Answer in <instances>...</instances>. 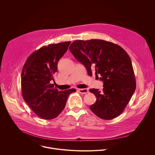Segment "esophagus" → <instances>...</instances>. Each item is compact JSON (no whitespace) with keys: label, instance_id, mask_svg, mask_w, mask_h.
<instances>
[{"label":"esophagus","instance_id":"34e87169","mask_svg":"<svg viewBox=\"0 0 155 155\" xmlns=\"http://www.w3.org/2000/svg\"><path fill=\"white\" fill-rule=\"evenodd\" d=\"M78 91H79V93L80 94H86V93H87L88 92H89L88 90L86 89V88H84V89H78Z\"/></svg>","mask_w":155,"mask_h":155}]
</instances>
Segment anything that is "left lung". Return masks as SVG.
Masks as SVG:
<instances>
[{"instance_id": "obj_1", "label": "left lung", "mask_w": 155, "mask_h": 155, "mask_svg": "<svg viewBox=\"0 0 155 155\" xmlns=\"http://www.w3.org/2000/svg\"><path fill=\"white\" fill-rule=\"evenodd\" d=\"M69 50L77 61L82 63L87 74L104 82L103 89H90L97 99L90 107L103 120L119 116L133 95L136 82L131 60L120 46L99 39L75 40Z\"/></svg>"}]
</instances>
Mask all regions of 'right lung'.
Returning <instances> with one entry per match:
<instances>
[{
  "label": "right lung",
  "mask_w": 155,
  "mask_h": 155,
  "mask_svg": "<svg viewBox=\"0 0 155 155\" xmlns=\"http://www.w3.org/2000/svg\"><path fill=\"white\" fill-rule=\"evenodd\" d=\"M71 41L43 46L27 59L21 73V91L24 100L40 118L51 120L64 110L68 98L75 89L59 91L54 87L58 62L67 51Z\"/></svg>",
  "instance_id": "obj_1"
}]
</instances>
